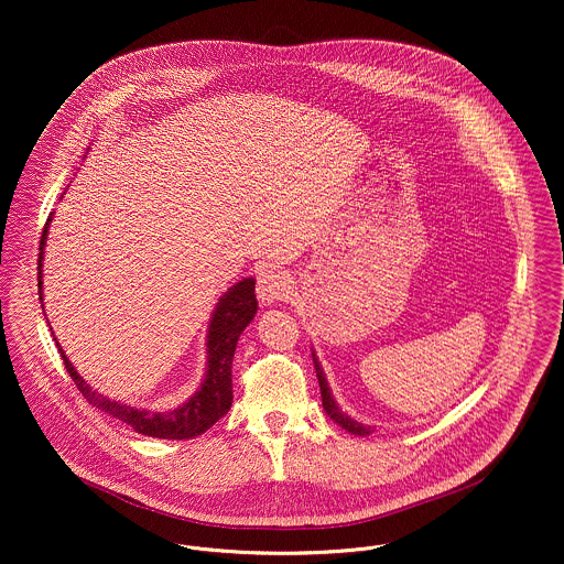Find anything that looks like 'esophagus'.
Here are the masks:
<instances>
[{
	"label": "esophagus",
	"instance_id": "1",
	"mask_svg": "<svg viewBox=\"0 0 564 564\" xmlns=\"http://www.w3.org/2000/svg\"><path fill=\"white\" fill-rule=\"evenodd\" d=\"M290 290H292V281L285 270L276 269V267H262L258 270L256 292L262 300V304H272V302L288 297Z\"/></svg>",
	"mask_w": 564,
	"mask_h": 564
}]
</instances>
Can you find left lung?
Instances as JSON below:
<instances>
[{
	"instance_id": "8db88e82",
	"label": "left lung",
	"mask_w": 564,
	"mask_h": 564,
	"mask_svg": "<svg viewBox=\"0 0 564 564\" xmlns=\"http://www.w3.org/2000/svg\"><path fill=\"white\" fill-rule=\"evenodd\" d=\"M313 361H315V372H317L319 387H322L323 410L327 412V416H329L334 423H338L343 430L349 431V433H355V435H370L372 430H370L368 425H361V423L349 419V416L338 408V403L334 402L332 391H329L327 380H325V375H323L322 364H319V359L315 357V352H313Z\"/></svg>"
}]
</instances>
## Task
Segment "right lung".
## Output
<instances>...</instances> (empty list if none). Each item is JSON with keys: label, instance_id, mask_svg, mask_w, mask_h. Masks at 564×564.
I'll list each match as a JSON object with an SVG mask.
<instances>
[{"label": "right lung", "instance_id": "right-lung-1", "mask_svg": "<svg viewBox=\"0 0 564 564\" xmlns=\"http://www.w3.org/2000/svg\"><path fill=\"white\" fill-rule=\"evenodd\" d=\"M53 221V214L48 215L44 224V232L40 239V258H37V294L42 300V260H44V245L48 226ZM44 308V302H42ZM258 313V300H256V279H242L237 285H232L226 294L219 297L215 306L214 317L209 323L207 334V375L200 384V389L189 398L188 402L177 405L169 412H150L131 408L127 403L111 402L101 393L93 391L84 378H82L67 355L56 343V349L63 357L65 370L76 382L78 391L84 400L99 408L116 421L127 423L134 433L161 437V440H189L215 425L232 405V357L239 343L242 329ZM53 329V327H51ZM56 340V338H54Z\"/></svg>", "mask_w": 564, "mask_h": 564}]
</instances>
